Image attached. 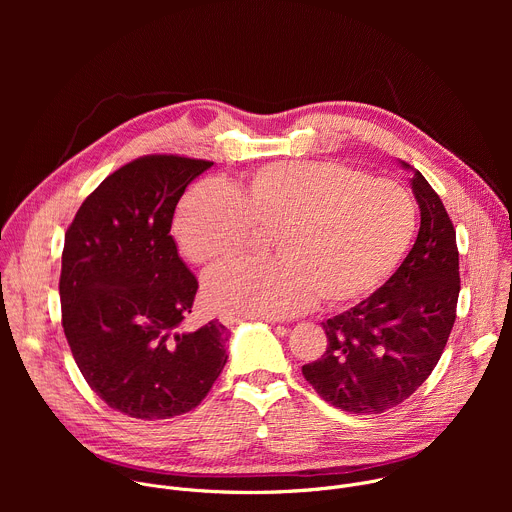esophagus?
I'll return each mask as SVG.
<instances>
[{
    "mask_svg": "<svg viewBox=\"0 0 512 512\" xmlns=\"http://www.w3.org/2000/svg\"><path fill=\"white\" fill-rule=\"evenodd\" d=\"M218 320H221V324H225V326H233L239 320V316L237 314H221V316H218ZM267 320L275 324L273 318H267Z\"/></svg>",
    "mask_w": 512,
    "mask_h": 512,
    "instance_id": "34e87169",
    "label": "esophagus"
}]
</instances>
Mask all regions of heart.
<instances>
[{
    "label": "heart",
    "instance_id": "obj_1",
    "mask_svg": "<svg viewBox=\"0 0 512 512\" xmlns=\"http://www.w3.org/2000/svg\"><path fill=\"white\" fill-rule=\"evenodd\" d=\"M415 231V206L391 180L336 162H277L239 182H202L180 200L172 233L194 265L237 257L271 233L267 259L216 267L204 302L237 316L281 318L308 304L342 306L377 289Z\"/></svg>",
    "mask_w": 512,
    "mask_h": 512
}]
</instances>
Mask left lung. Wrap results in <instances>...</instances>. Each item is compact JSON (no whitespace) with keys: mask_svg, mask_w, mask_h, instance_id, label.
Instances as JSON below:
<instances>
[{"mask_svg":"<svg viewBox=\"0 0 512 512\" xmlns=\"http://www.w3.org/2000/svg\"><path fill=\"white\" fill-rule=\"evenodd\" d=\"M411 188L421 225L409 255L373 296L322 322L326 352L302 367L316 393L348 413H383L411 397L435 369L456 322L454 225L419 170Z\"/></svg>","mask_w":512,"mask_h":512,"instance_id":"obj_1","label":"left lung"}]
</instances>
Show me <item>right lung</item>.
Instances as JSON below:
<instances>
[{
	"label": "right lung",
	"mask_w": 512,
	"mask_h": 512,
	"mask_svg": "<svg viewBox=\"0 0 512 512\" xmlns=\"http://www.w3.org/2000/svg\"><path fill=\"white\" fill-rule=\"evenodd\" d=\"M212 162L143 156L109 174L64 235L62 328L89 387L135 419L194 409L227 362L216 320L180 332L198 281L170 235L186 186Z\"/></svg>",
	"instance_id": "1"
}]
</instances>
